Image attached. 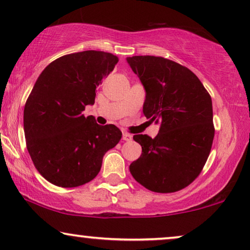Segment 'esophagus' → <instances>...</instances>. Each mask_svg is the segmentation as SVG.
Wrapping results in <instances>:
<instances>
[{
  "instance_id": "1",
  "label": "esophagus",
  "mask_w": 250,
  "mask_h": 250,
  "mask_svg": "<svg viewBox=\"0 0 250 250\" xmlns=\"http://www.w3.org/2000/svg\"><path fill=\"white\" fill-rule=\"evenodd\" d=\"M123 140H124V141H131L132 135L128 134V133H123Z\"/></svg>"
}]
</instances>
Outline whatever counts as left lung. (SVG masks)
Segmentation results:
<instances>
[{
  "label": "left lung",
  "mask_w": 250,
  "mask_h": 250,
  "mask_svg": "<svg viewBox=\"0 0 250 250\" xmlns=\"http://www.w3.org/2000/svg\"><path fill=\"white\" fill-rule=\"evenodd\" d=\"M126 61L145 87L143 114L159 125L155 139L133 136L142 153L129 172L153 192H175L199 175L209 156L214 139L210 95L192 71L172 60L135 56Z\"/></svg>",
  "instance_id": "1"
}]
</instances>
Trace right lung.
I'll use <instances>...</instances> for the list:
<instances>
[{
  "label": "right lung",
  "instance_id": "right-lung-1",
  "mask_svg": "<svg viewBox=\"0 0 250 250\" xmlns=\"http://www.w3.org/2000/svg\"><path fill=\"white\" fill-rule=\"evenodd\" d=\"M118 58L102 51L67 54L46 66L23 109V131L30 158L54 186L75 188L100 172L104 153L122 139L115 125L85 117L95 90L114 70Z\"/></svg>",
  "mask_w": 250,
  "mask_h": 250
}]
</instances>
